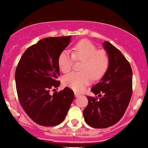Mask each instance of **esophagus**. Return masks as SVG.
<instances>
[{"instance_id": "esophagus-1", "label": "esophagus", "mask_w": 148, "mask_h": 148, "mask_svg": "<svg viewBox=\"0 0 148 148\" xmlns=\"http://www.w3.org/2000/svg\"><path fill=\"white\" fill-rule=\"evenodd\" d=\"M74 95H75L76 97H78V96H80V94H79V93H77V92H74Z\"/></svg>"}]
</instances>
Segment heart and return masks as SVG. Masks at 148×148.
Instances as JSON below:
<instances>
[{
  "label": "heart",
  "mask_w": 148,
  "mask_h": 148,
  "mask_svg": "<svg viewBox=\"0 0 148 148\" xmlns=\"http://www.w3.org/2000/svg\"><path fill=\"white\" fill-rule=\"evenodd\" d=\"M74 60L82 62L79 72H72L65 76L63 83L65 86L80 92L88 86L91 79L99 80L106 73L109 67L110 57L103 49H97L92 42L84 40L73 47L71 54L62 51L58 57V65L63 73L72 69Z\"/></svg>",
  "instance_id": "b5f03b06"
}]
</instances>
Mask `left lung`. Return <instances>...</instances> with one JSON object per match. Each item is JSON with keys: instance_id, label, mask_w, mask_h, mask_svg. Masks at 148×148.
Here are the masks:
<instances>
[{"instance_id": "obj_1", "label": "left lung", "mask_w": 148, "mask_h": 148, "mask_svg": "<svg viewBox=\"0 0 148 148\" xmlns=\"http://www.w3.org/2000/svg\"><path fill=\"white\" fill-rule=\"evenodd\" d=\"M103 45L109 55V67L91 89L101 98L86 96L88 105L83 111L86 123L95 128H106L117 123L126 111L133 93V72L129 62L109 42H104Z\"/></svg>"}]
</instances>
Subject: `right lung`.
Here are the masks:
<instances>
[{
	"instance_id": "right-lung-1",
	"label": "right lung",
	"mask_w": 148,
	"mask_h": 148,
	"mask_svg": "<svg viewBox=\"0 0 148 148\" xmlns=\"http://www.w3.org/2000/svg\"><path fill=\"white\" fill-rule=\"evenodd\" d=\"M71 36L47 37L29 47L15 70L18 100L27 116L42 126H54L66 117L74 99L68 87L50 94L59 87L58 57L68 46ZM53 89L52 91H54Z\"/></svg>"
}]
</instances>
